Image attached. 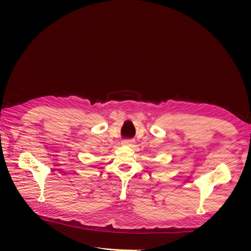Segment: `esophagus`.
<instances>
[{"label": "esophagus", "mask_w": 251, "mask_h": 251, "mask_svg": "<svg viewBox=\"0 0 251 251\" xmlns=\"http://www.w3.org/2000/svg\"><path fill=\"white\" fill-rule=\"evenodd\" d=\"M134 143V141L133 140H131V139H126V140H123L122 141V144L123 145H127V146H131L132 144Z\"/></svg>", "instance_id": "34e87169"}]
</instances>
